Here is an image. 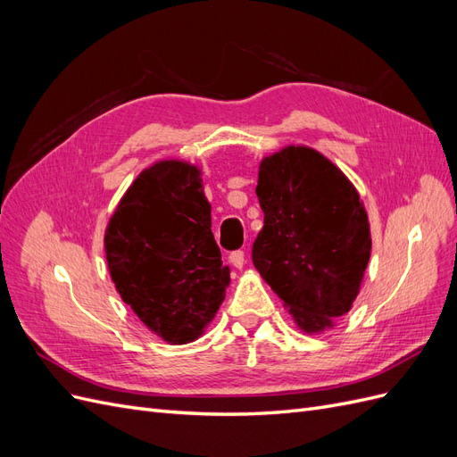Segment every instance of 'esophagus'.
Returning a JSON list of instances; mask_svg holds the SVG:
<instances>
[{"label": "esophagus", "mask_w": 457, "mask_h": 457, "mask_svg": "<svg viewBox=\"0 0 457 457\" xmlns=\"http://www.w3.org/2000/svg\"><path fill=\"white\" fill-rule=\"evenodd\" d=\"M228 261H230V265H232V267L242 269V267H244V262H245V253H244L242 250H238V252H232V253L228 255Z\"/></svg>", "instance_id": "34e87169"}]
</instances>
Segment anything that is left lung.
Returning <instances> with one entry per match:
<instances>
[{"label": "left lung", "mask_w": 457, "mask_h": 457, "mask_svg": "<svg viewBox=\"0 0 457 457\" xmlns=\"http://www.w3.org/2000/svg\"><path fill=\"white\" fill-rule=\"evenodd\" d=\"M265 225L252 259L297 328L322 334L347 314L371 253L361 195L320 152L289 145L259 163Z\"/></svg>", "instance_id": "8db88e82"}]
</instances>
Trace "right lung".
Returning <instances> with one entry per match:
<instances>
[{"label": "right lung", "mask_w": 457, "mask_h": 457, "mask_svg": "<svg viewBox=\"0 0 457 457\" xmlns=\"http://www.w3.org/2000/svg\"><path fill=\"white\" fill-rule=\"evenodd\" d=\"M200 175L198 165L183 160L152 163L123 195L104 232L118 294L171 345L204 334L230 284Z\"/></svg>", "instance_id": "obj_1"}]
</instances>
